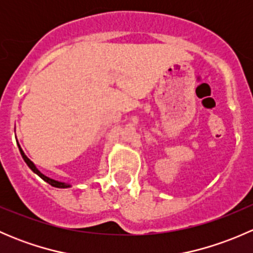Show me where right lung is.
Returning a JSON list of instances; mask_svg holds the SVG:
<instances>
[{"label":"right lung","instance_id":"add662e5","mask_svg":"<svg viewBox=\"0 0 253 253\" xmlns=\"http://www.w3.org/2000/svg\"><path fill=\"white\" fill-rule=\"evenodd\" d=\"M17 143H18V142H17ZM18 148H19L20 155H22V158H23V159H24V162L27 163V165H28V167H29V169L32 170V171L34 172V174H37L38 176H39V177H42V180L45 181V182L48 183V185L53 186V187H57V188H68V187H71V186H72V185H71V183H68V182H62V181L53 180V178L48 177V176L42 174V172L40 171L39 169H38L37 165H35L34 163H33L32 160H30L29 158H28L27 155L24 154V152H23V149H22V148H20L19 144H18Z\"/></svg>","mask_w":253,"mask_h":253}]
</instances>
